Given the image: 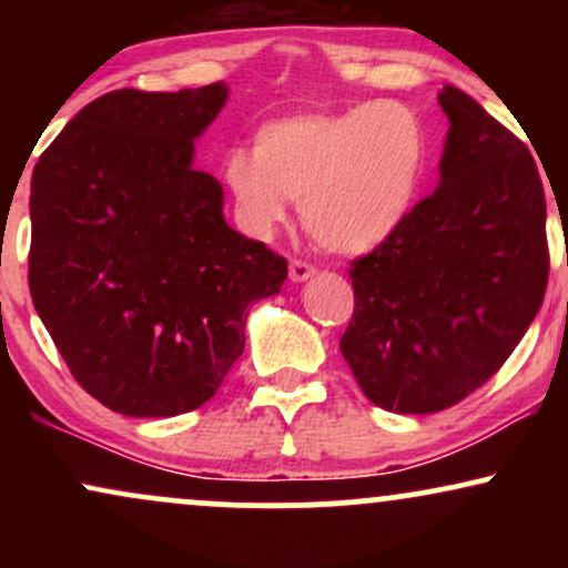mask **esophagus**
Wrapping results in <instances>:
<instances>
[{"label":"esophagus","mask_w":568,"mask_h":568,"mask_svg":"<svg viewBox=\"0 0 568 568\" xmlns=\"http://www.w3.org/2000/svg\"><path fill=\"white\" fill-rule=\"evenodd\" d=\"M315 275V266L310 262H302V258H291V280L293 283H304Z\"/></svg>","instance_id":"esophagus-1"}]
</instances>
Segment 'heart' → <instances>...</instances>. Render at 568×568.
<instances>
[{"label":"heart","instance_id":"1","mask_svg":"<svg viewBox=\"0 0 568 568\" xmlns=\"http://www.w3.org/2000/svg\"><path fill=\"white\" fill-rule=\"evenodd\" d=\"M427 160V128L416 109L366 101L266 122L253 152L226 154L224 184L256 237H270L288 216V200H298V219L317 245L366 253L410 216Z\"/></svg>","mask_w":568,"mask_h":568}]
</instances>
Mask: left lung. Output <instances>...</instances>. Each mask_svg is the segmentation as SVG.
Returning a JSON list of instances; mask_svg holds the SVG:
<instances>
[{"mask_svg": "<svg viewBox=\"0 0 568 568\" xmlns=\"http://www.w3.org/2000/svg\"><path fill=\"white\" fill-rule=\"evenodd\" d=\"M448 128L440 184L393 237L349 266L344 361L371 403L435 414L491 379L542 306L545 189L526 143L462 90L438 95Z\"/></svg>", "mask_w": 568, "mask_h": 568, "instance_id": "obj_1", "label": "left lung"}]
</instances>
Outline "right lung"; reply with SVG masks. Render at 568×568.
<instances>
[{
    "instance_id": "add662e5",
    "label": "right lung",
    "mask_w": 568,
    "mask_h": 568,
    "mask_svg": "<svg viewBox=\"0 0 568 568\" xmlns=\"http://www.w3.org/2000/svg\"><path fill=\"white\" fill-rule=\"evenodd\" d=\"M224 82L95 98L31 175L29 288L80 387L125 416L211 400L243 355L247 304L288 262L224 221V192L194 171V139Z\"/></svg>"
}]
</instances>
